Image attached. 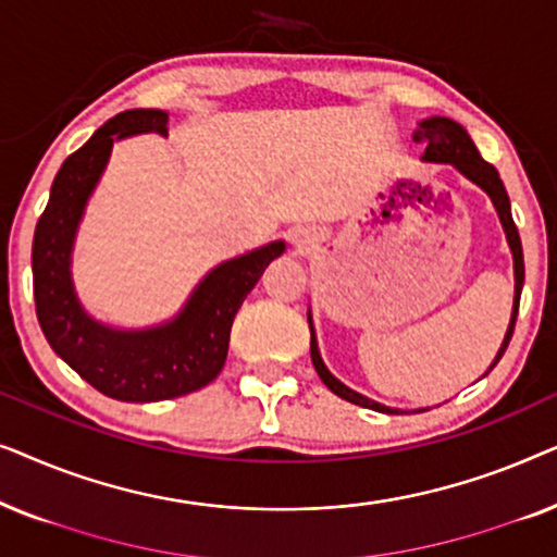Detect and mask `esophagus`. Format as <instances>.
I'll return each mask as SVG.
<instances>
[{
  "instance_id": "1",
  "label": "esophagus",
  "mask_w": 557,
  "mask_h": 557,
  "mask_svg": "<svg viewBox=\"0 0 557 557\" xmlns=\"http://www.w3.org/2000/svg\"><path fill=\"white\" fill-rule=\"evenodd\" d=\"M294 243H296V248H299V250H309V246H311V243H314V238H311L309 233L301 231V233H296Z\"/></svg>"
}]
</instances>
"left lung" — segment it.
Masks as SVG:
<instances>
[{"label":"left lung","mask_w":557,"mask_h":557,"mask_svg":"<svg viewBox=\"0 0 557 557\" xmlns=\"http://www.w3.org/2000/svg\"><path fill=\"white\" fill-rule=\"evenodd\" d=\"M413 139L416 141H425V154H423L425 162L454 164L456 170L463 174V177L471 180V182H474V185L482 187L484 193L492 197L494 208H497L499 223H502V227H505L509 250H512V258H515V304H512V319H509L505 342H502L497 357H494V362L490 364V370H492L494 364L502 360V355H505L509 339H512L515 322H517V309H520V294H522V284H524L522 243H520V233H517V225H515V220H512V208H509L507 189H505V185H502L499 172L494 170L490 162H484L482 154H479L476 147H474V141H471V136L467 134V128H463L461 124H456V121L446 119V116L423 119L421 124H418V128H416ZM309 330H311V362H314L317 375L322 377V383L330 387L334 395H339V398L355 403V406L380 410V413H398V410L387 408V406H383V403H375V400L364 398V395L355 393L352 387H347L345 383H339V380L334 377L330 370H326V364L322 362V355H319L317 337H314V326H311V314H309ZM490 370H486V372H490Z\"/></svg>","instance_id":"left-lung-1"}]
</instances>
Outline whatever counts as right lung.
I'll use <instances>...</instances> for the list:
<instances>
[{"mask_svg":"<svg viewBox=\"0 0 557 557\" xmlns=\"http://www.w3.org/2000/svg\"><path fill=\"white\" fill-rule=\"evenodd\" d=\"M166 121L170 116L157 109L124 111L106 121L60 166L33 240L35 311L45 339L98 393L126 403L180 398L212 383L225 364L243 299L265 265L286 250L284 240H273L220 263L197 284L177 317L149 330H116L81 307L71 278L73 240L113 141L147 132L166 136Z\"/></svg>","mask_w":557,"mask_h":557,"instance_id":"add662e5","label":"right lung"}]
</instances>
